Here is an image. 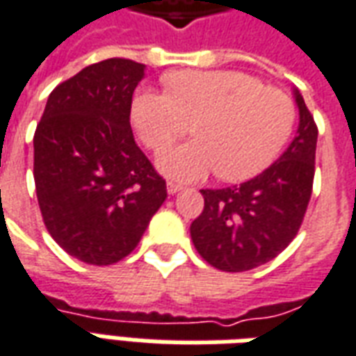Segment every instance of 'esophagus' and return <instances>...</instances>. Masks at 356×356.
<instances>
[{"mask_svg":"<svg viewBox=\"0 0 356 356\" xmlns=\"http://www.w3.org/2000/svg\"><path fill=\"white\" fill-rule=\"evenodd\" d=\"M181 188H183V185H181V183H175V181H168V193H170V194L179 193Z\"/></svg>","mask_w":356,"mask_h":356,"instance_id":"1","label":"esophagus"}]
</instances>
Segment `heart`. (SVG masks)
I'll return each mask as SVG.
<instances>
[{
    "instance_id": "b5f03b06",
    "label": "heart",
    "mask_w": 356,
    "mask_h": 356,
    "mask_svg": "<svg viewBox=\"0 0 356 356\" xmlns=\"http://www.w3.org/2000/svg\"><path fill=\"white\" fill-rule=\"evenodd\" d=\"M168 91L143 88L131 104L143 143L160 152L194 124L196 139L165 150L160 170L198 181L219 170L225 181H246L275 162L290 139L296 106L282 89L234 70H181L165 78Z\"/></svg>"
}]
</instances>
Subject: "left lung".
I'll return each instance as SVG.
<instances>
[{
  "instance_id": "8db88e82",
  "label": "left lung",
  "mask_w": 356,
  "mask_h": 356,
  "mask_svg": "<svg viewBox=\"0 0 356 356\" xmlns=\"http://www.w3.org/2000/svg\"><path fill=\"white\" fill-rule=\"evenodd\" d=\"M299 127L278 160L257 177L206 188L204 209L191 225L198 254L219 270L242 273L275 259L296 238L313 194L318 127L296 91Z\"/></svg>"
}]
</instances>
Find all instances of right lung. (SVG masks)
<instances>
[{"instance_id":"1","label":"right lung","mask_w":356,"mask_h":356,"mask_svg":"<svg viewBox=\"0 0 356 356\" xmlns=\"http://www.w3.org/2000/svg\"><path fill=\"white\" fill-rule=\"evenodd\" d=\"M145 65L106 58L53 89L34 133L43 223L89 265H112L139 244L162 206L165 179L133 137V91Z\"/></svg>"}]
</instances>
